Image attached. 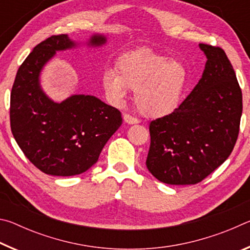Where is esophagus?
<instances>
[{
	"label": "esophagus",
	"mask_w": 250,
	"mask_h": 250,
	"mask_svg": "<svg viewBox=\"0 0 250 250\" xmlns=\"http://www.w3.org/2000/svg\"><path fill=\"white\" fill-rule=\"evenodd\" d=\"M124 120H125V122H126V124H129V125H137V124H139V119H137V118H133V117H131L130 115H124Z\"/></svg>",
	"instance_id": "1"
}]
</instances>
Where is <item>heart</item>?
<instances>
[{"mask_svg": "<svg viewBox=\"0 0 250 250\" xmlns=\"http://www.w3.org/2000/svg\"><path fill=\"white\" fill-rule=\"evenodd\" d=\"M186 80L188 70L182 62L141 48L120 56L117 71L105 70L103 86L116 103H121L129 89L134 90L139 111L146 117L161 118L179 107Z\"/></svg>", "mask_w": 250, "mask_h": 250, "instance_id": "obj_1", "label": "heart"}]
</instances>
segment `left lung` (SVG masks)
Listing matches in <instances>:
<instances>
[{"instance_id": "8db88e82", "label": "left lung", "mask_w": 250, "mask_h": 250, "mask_svg": "<svg viewBox=\"0 0 250 250\" xmlns=\"http://www.w3.org/2000/svg\"><path fill=\"white\" fill-rule=\"evenodd\" d=\"M207 58L191 94L168 116L151 121L146 167L171 185L196 184L223 164L234 149L243 95L225 52L200 44Z\"/></svg>"}]
</instances>
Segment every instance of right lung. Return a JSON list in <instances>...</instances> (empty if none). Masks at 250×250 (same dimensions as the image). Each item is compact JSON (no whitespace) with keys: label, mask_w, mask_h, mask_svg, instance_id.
Listing matches in <instances>:
<instances>
[{"label":"right lung","mask_w":250,"mask_h":250,"mask_svg":"<svg viewBox=\"0 0 250 250\" xmlns=\"http://www.w3.org/2000/svg\"><path fill=\"white\" fill-rule=\"evenodd\" d=\"M107 36L86 42L101 47ZM68 35H54L34 47L20 66L11 92V129L25 156L48 175L73 176L98 161L107 141L122 124L121 113L90 95H71L56 103L45 94L41 74L57 52L76 48Z\"/></svg>","instance_id":"obj_1"}]
</instances>
